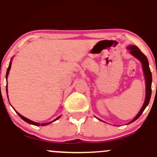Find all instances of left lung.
I'll list each match as a JSON object with an SVG mask.
<instances>
[{
  "label": "left lung",
  "instance_id": "8db88e82",
  "mask_svg": "<svg viewBox=\"0 0 157 157\" xmlns=\"http://www.w3.org/2000/svg\"><path fill=\"white\" fill-rule=\"evenodd\" d=\"M128 49L130 50V54H131L132 55L134 56L135 57H136L138 60H140L141 63H142L143 70H144V75H145L146 85H147V94H146L145 102H144V106H143V107L141 108L140 111L139 113L137 114V116H136L134 119L130 122V123H133V121L137 120L138 118L140 117V115L143 113V112H144V110L145 109V108L147 107V105L149 104V102H150V97H151V93H152V89H151L152 74H151V71H150V67H149L148 60H147V57H146V56L141 52L140 50L136 46H130L128 48Z\"/></svg>",
  "mask_w": 157,
  "mask_h": 157
}]
</instances>
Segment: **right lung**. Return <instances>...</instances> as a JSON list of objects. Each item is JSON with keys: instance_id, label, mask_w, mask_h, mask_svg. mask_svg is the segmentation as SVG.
<instances>
[{"instance_id": "add662e5", "label": "right lung", "mask_w": 157, "mask_h": 157, "mask_svg": "<svg viewBox=\"0 0 157 157\" xmlns=\"http://www.w3.org/2000/svg\"><path fill=\"white\" fill-rule=\"evenodd\" d=\"M10 67H11V62H10V63H9V67H8V68H7V73H6V79L7 78V76H8L9 71H10ZM7 86H6V90H7ZM17 113L18 115H19V117H21V119L24 120V121H25V122L28 123V124H32V125H35V126H46V125H48V124H51V122H49V123H47V124H37V123L33 122V121H30V120L27 119V118H26V117H23L22 115H21V114H20V113H18L17 112ZM59 117H57V119H56V120L58 119ZM56 120H55V121H56Z\"/></svg>"}]
</instances>
